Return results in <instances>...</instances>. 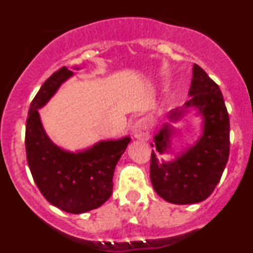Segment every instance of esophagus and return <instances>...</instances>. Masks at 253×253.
Here are the masks:
<instances>
[{
	"label": "esophagus",
	"instance_id": "34e87169",
	"mask_svg": "<svg viewBox=\"0 0 253 253\" xmlns=\"http://www.w3.org/2000/svg\"><path fill=\"white\" fill-rule=\"evenodd\" d=\"M133 134L134 137L138 139L146 140L149 138V130H148V124L144 119L138 120L135 124L133 125Z\"/></svg>",
	"mask_w": 253,
	"mask_h": 253
}]
</instances>
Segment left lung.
<instances>
[{
	"instance_id": "1",
	"label": "left lung",
	"mask_w": 253,
	"mask_h": 253,
	"mask_svg": "<svg viewBox=\"0 0 253 253\" xmlns=\"http://www.w3.org/2000/svg\"><path fill=\"white\" fill-rule=\"evenodd\" d=\"M185 109L198 107L204 118L200 139L172 162H158L151 156V181L156 193L172 204H195L209 198L219 182L229 157V116L219 86L202 67L194 64L193 80ZM184 110H175L169 119L177 120ZM172 129L165 125L154 135L160 153L167 151ZM153 147V144H151Z\"/></svg>"
}]
</instances>
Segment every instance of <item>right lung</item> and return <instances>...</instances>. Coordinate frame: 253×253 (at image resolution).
Returning <instances> with one entry per match:
<instances>
[{
	"label": "right lung",
	"mask_w": 253,
	"mask_h": 253,
	"mask_svg": "<svg viewBox=\"0 0 253 253\" xmlns=\"http://www.w3.org/2000/svg\"><path fill=\"white\" fill-rule=\"evenodd\" d=\"M72 75V71L62 67L40 87L29 109L25 147L29 169L44 198L63 211L81 214L101 207L111 196L114 169L130 138L104 140L77 153L63 151L51 143L38 109Z\"/></svg>",
	"instance_id": "right-lung-1"
}]
</instances>
